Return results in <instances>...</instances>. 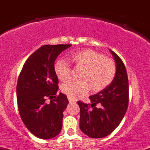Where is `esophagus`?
<instances>
[{"label": "esophagus", "instance_id": "34e87169", "mask_svg": "<svg viewBox=\"0 0 150 150\" xmlns=\"http://www.w3.org/2000/svg\"><path fill=\"white\" fill-rule=\"evenodd\" d=\"M68 100H69V103H76V100H73V99H71L70 98H68Z\"/></svg>", "mask_w": 150, "mask_h": 150}]
</instances>
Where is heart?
<instances>
[{
	"label": "heart",
	"instance_id": "heart-1",
	"mask_svg": "<svg viewBox=\"0 0 150 150\" xmlns=\"http://www.w3.org/2000/svg\"><path fill=\"white\" fill-rule=\"evenodd\" d=\"M71 60L76 68L83 69L80 81L71 80L61 86V91L69 98L76 99L85 95L89 88L95 92L104 89L114 80L116 74V64L112 59L92 50H84L71 55ZM54 71L61 81L70 77L71 69L63 59L54 64Z\"/></svg>",
	"mask_w": 150,
	"mask_h": 150
}]
</instances>
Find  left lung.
<instances>
[{
  "instance_id": "obj_1",
  "label": "left lung",
  "mask_w": 150,
  "mask_h": 150,
  "mask_svg": "<svg viewBox=\"0 0 150 150\" xmlns=\"http://www.w3.org/2000/svg\"><path fill=\"white\" fill-rule=\"evenodd\" d=\"M116 64L112 82L98 94L89 96L92 104L78 101L80 129L90 138H103L118 127L129 105V80L126 67L115 52L110 50ZM97 104L100 105L97 108Z\"/></svg>"
}]
</instances>
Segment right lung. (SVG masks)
Instances as JSON below:
<instances>
[{"label": "right lung", "mask_w": 150, "mask_h": 150, "mask_svg": "<svg viewBox=\"0 0 150 150\" xmlns=\"http://www.w3.org/2000/svg\"><path fill=\"white\" fill-rule=\"evenodd\" d=\"M71 46H42L29 57L18 76L16 86L18 112L26 127L38 138H53L62 129L63 112L69 100L61 92L56 95L58 79L54 64L60 53ZM47 97L52 100L50 103L46 102Z\"/></svg>", "instance_id": "add662e5"}]
</instances>
